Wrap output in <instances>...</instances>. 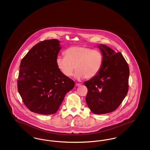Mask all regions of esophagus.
I'll use <instances>...</instances> for the list:
<instances>
[{"label": "esophagus", "mask_w": 150, "mask_h": 150, "mask_svg": "<svg viewBox=\"0 0 150 150\" xmlns=\"http://www.w3.org/2000/svg\"><path fill=\"white\" fill-rule=\"evenodd\" d=\"M75 85H76V86H81V84H80V83H76L75 84Z\"/></svg>", "instance_id": "esophagus-1"}]
</instances>
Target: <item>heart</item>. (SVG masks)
<instances>
[{
  "label": "heart",
  "instance_id": "1",
  "mask_svg": "<svg viewBox=\"0 0 150 150\" xmlns=\"http://www.w3.org/2000/svg\"><path fill=\"white\" fill-rule=\"evenodd\" d=\"M65 57L58 56L57 68L66 77H70L75 69L78 80L92 79L100 72L103 62V53L86 46H72L64 51Z\"/></svg>",
  "mask_w": 150,
  "mask_h": 150
}]
</instances>
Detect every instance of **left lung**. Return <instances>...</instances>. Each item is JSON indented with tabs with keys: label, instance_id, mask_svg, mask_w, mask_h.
Here are the masks:
<instances>
[{
	"label": "left lung",
	"instance_id": "8db88e82",
	"mask_svg": "<svg viewBox=\"0 0 150 150\" xmlns=\"http://www.w3.org/2000/svg\"><path fill=\"white\" fill-rule=\"evenodd\" d=\"M98 47L103 55V65L97 76L84 82L86 100L93 113L105 114L114 111L127 96L129 68L120 52L103 44Z\"/></svg>",
	"mask_w": 150,
	"mask_h": 150
}]
</instances>
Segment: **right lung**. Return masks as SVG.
<instances>
[{
    "mask_svg": "<svg viewBox=\"0 0 150 150\" xmlns=\"http://www.w3.org/2000/svg\"><path fill=\"white\" fill-rule=\"evenodd\" d=\"M61 48L57 39L44 40L21 60L18 91L25 105L33 112L56 113L66 94L74 88L75 82L57 68L56 60Z\"/></svg>",
    "mask_w": 150,
    "mask_h": 150,
    "instance_id": "right-lung-1",
    "label": "right lung"
}]
</instances>
